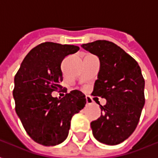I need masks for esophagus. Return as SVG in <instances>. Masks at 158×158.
<instances>
[{
  "instance_id": "1",
  "label": "esophagus",
  "mask_w": 158,
  "mask_h": 158,
  "mask_svg": "<svg viewBox=\"0 0 158 158\" xmlns=\"http://www.w3.org/2000/svg\"><path fill=\"white\" fill-rule=\"evenodd\" d=\"M85 99H86V103H87V104H92L93 103V100L91 99V97H90L89 96H86Z\"/></svg>"
}]
</instances>
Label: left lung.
Wrapping results in <instances>:
<instances>
[{
    "instance_id": "8db88e82",
    "label": "left lung",
    "mask_w": 158,
    "mask_h": 158,
    "mask_svg": "<svg viewBox=\"0 0 158 158\" xmlns=\"http://www.w3.org/2000/svg\"><path fill=\"white\" fill-rule=\"evenodd\" d=\"M100 60L92 95L106 100L99 104L102 115L90 123L94 137L106 145L120 144L132 135L145 105V80L138 62L118 45L107 40L83 44Z\"/></svg>"
}]
</instances>
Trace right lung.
<instances>
[{"instance_id": "add662e5", "label": "right lung", "mask_w": 158, "mask_h": 158, "mask_svg": "<svg viewBox=\"0 0 158 158\" xmlns=\"http://www.w3.org/2000/svg\"><path fill=\"white\" fill-rule=\"evenodd\" d=\"M79 46L41 43L27 54L14 78L16 113L31 139L45 146L58 145L69 135L72 117L86 104L85 96L74 89L62 99L52 96L62 88L61 63Z\"/></svg>"}]
</instances>
